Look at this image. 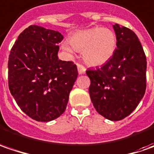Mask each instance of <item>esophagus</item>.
<instances>
[{
  "instance_id": "esophagus-1",
  "label": "esophagus",
  "mask_w": 154,
  "mask_h": 154,
  "mask_svg": "<svg viewBox=\"0 0 154 154\" xmlns=\"http://www.w3.org/2000/svg\"><path fill=\"white\" fill-rule=\"evenodd\" d=\"M77 71H78V73L80 74V75H82V74H84L85 72H86V69H85V67L82 66V65H80V64H77Z\"/></svg>"
}]
</instances>
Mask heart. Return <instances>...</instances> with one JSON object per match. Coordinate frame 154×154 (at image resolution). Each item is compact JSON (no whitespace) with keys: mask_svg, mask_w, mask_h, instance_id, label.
Returning <instances> with one entry per match:
<instances>
[{"mask_svg":"<svg viewBox=\"0 0 154 154\" xmlns=\"http://www.w3.org/2000/svg\"><path fill=\"white\" fill-rule=\"evenodd\" d=\"M117 35L113 30L93 27L72 34L69 42H62V48L69 54L75 49L82 51L83 61L90 66H100L113 56L117 48Z\"/></svg>","mask_w":154,"mask_h":154,"instance_id":"obj_1","label":"heart"}]
</instances>
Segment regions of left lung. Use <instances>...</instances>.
<instances>
[{"mask_svg": "<svg viewBox=\"0 0 154 154\" xmlns=\"http://www.w3.org/2000/svg\"><path fill=\"white\" fill-rule=\"evenodd\" d=\"M117 48L100 68L86 71L94 108L112 121L124 119L140 103L146 91V58L137 35L129 28L113 25Z\"/></svg>", "mask_w": 154, "mask_h": 154, "instance_id": "1", "label": "left lung"}]
</instances>
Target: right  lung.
Listing matches in <instances>:
<instances>
[{
	"instance_id": "add662e5",
	"label": "right lung",
	"mask_w": 154,
	"mask_h": 154,
	"mask_svg": "<svg viewBox=\"0 0 154 154\" xmlns=\"http://www.w3.org/2000/svg\"><path fill=\"white\" fill-rule=\"evenodd\" d=\"M62 40L59 31L30 25L10 52L9 90L24 113L39 122L55 119L66 111L78 75L72 61L58 58Z\"/></svg>"
}]
</instances>
